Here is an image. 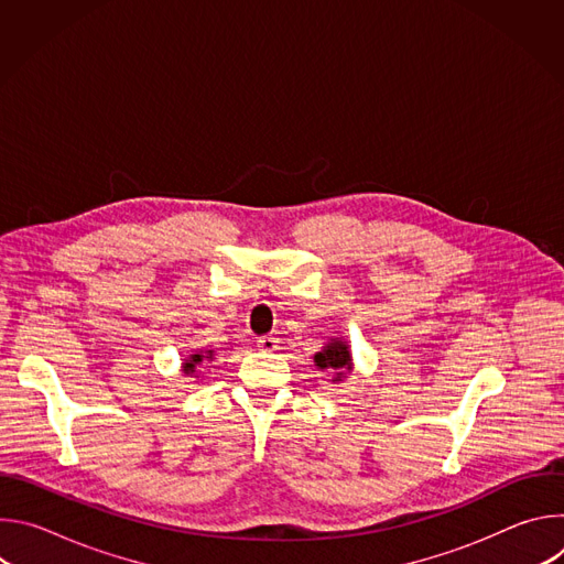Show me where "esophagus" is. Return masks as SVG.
<instances>
[{
    "instance_id": "obj_1",
    "label": "esophagus",
    "mask_w": 564,
    "mask_h": 564,
    "mask_svg": "<svg viewBox=\"0 0 564 564\" xmlns=\"http://www.w3.org/2000/svg\"><path fill=\"white\" fill-rule=\"evenodd\" d=\"M257 348H259L261 352H274V350H279V339H276L274 335L259 337V339H257Z\"/></svg>"
}]
</instances>
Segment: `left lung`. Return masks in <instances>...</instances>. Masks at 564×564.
I'll list each match as a JSON object with an SVG mask.
<instances>
[{
    "mask_svg": "<svg viewBox=\"0 0 564 564\" xmlns=\"http://www.w3.org/2000/svg\"><path fill=\"white\" fill-rule=\"evenodd\" d=\"M314 366L333 372V381H344L355 368L350 344L344 337H328L326 346L314 355Z\"/></svg>",
    "mask_w": 564,
    "mask_h": 564,
    "instance_id": "left-lung-1",
    "label": "left lung"
}]
</instances>
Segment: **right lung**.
Masks as SVG:
<instances>
[{"mask_svg":"<svg viewBox=\"0 0 564 564\" xmlns=\"http://www.w3.org/2000/svg\"><path fill=\"white\" fill-rule=\"evenodd\" d=\"M214 350H194V352H189L185 359H183V366H181V370H183V375L185 377H198V366H203V364H209V361H214Z\"/></svg>","mask_w":564,"mask_h":564,"instance_id":"1","label":"right lung"}]
</instances>
